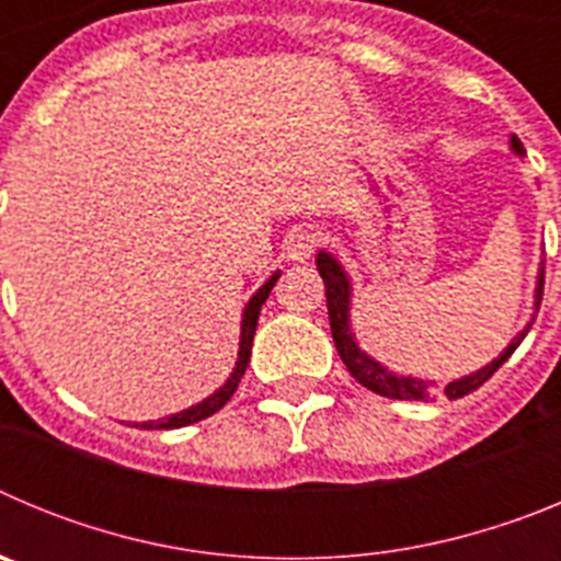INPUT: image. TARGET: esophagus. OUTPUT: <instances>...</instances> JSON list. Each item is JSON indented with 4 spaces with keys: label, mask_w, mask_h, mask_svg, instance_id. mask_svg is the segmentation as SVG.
I'll use <instances>...</instances> for the list:
<instances>
[{
    "label": "esophagus",
    "mask_w": 561,
    "mask_h": 561,
    "mask_svg": "<svg viewBox=\"0 0 561 561\" xmlns=\"http://www.w3.org/2000/svg\"><path fill=\"white\" fill-rule=\"evenodd\" d=\"M320 244H323V232L314 230V227H297L286 238V255L291 261H306V257L314 255V250Z\"/></svg>",
    "instance_id": "1"
}]
</instances>
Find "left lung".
<instances>
[{
  "instance_id": "left-lung-1",
  "label": "left lung",
  "mask_w": 561,
  "mask_h": 561,
  "mask_svg": "<svg viewBox=\"0 0 561 561\" xmlns=\"http://www.w3.org/2000/svg\"><path fill=\"white\" fill-rule=\"evenodd\" d=\"M512 148L517 153H523V142L517 137H512ZM317 272L323 277L325 284V304H329V320H331V336H334V345L340 351L342 362H345V368L348 374L359 381L362 388L374 390L379 396H388V399H415V401H427L435 390V381H424V379H415V376H396L390 374L388 368H381L379 362L374 356H368L365 351L356 345L354 334H351V320H348V311H351V280L345 275L340 264H336L334 257L329 252H320L317 255ZM542 286H545V266L539 270V280H537V309H539V300H542ZM531 325H525V331H519L514 336V342L503 354L497 356L494 362H489L485 368L474 370V374L463 376V379H455L449 381L444 393L447 399H460V396H469L472 390H478L483 381H489L494 376V370L503 365L508 356L517 351V345L523 342V336L528 334Z\"/></svg>"
}]
</instances>
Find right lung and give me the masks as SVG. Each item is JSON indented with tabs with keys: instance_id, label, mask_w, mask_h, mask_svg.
Masks as SVG:
<instances>
[{
	"instance_id": "right-lung-1",
	"label": "right lung",
	"mask_w": 561,
	"mask_h": 561,
	"mask_svg": "<svg viewBox=\"0 0 561 561\" xmlns=\"http://www.w3.org/2000/svg\"><path fill=\"white\" fill-rule=\"evenodd\" d=\"M280 277V272H275V275L266 280L261 289L255 291V295L250 297V304H247L244 309V317H241V342H238V362L236 368H232L230 379L221 385L219 390L213 396H207L205 401H199V404H193V408L182 410V413H173L168 415V419H157V421H142V424H134V427L140 430H176V427H187V424H196V421L207 419V415L219 413L221 408H225L227 401H230V396L236 393L238 381H241V376H244L247 365H250V354H252V336H255V325H257V314H261V306L266 304V297H270L272 286H275V280Z\"/></svg>"
}]
</instances>
